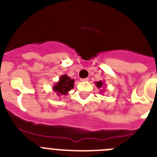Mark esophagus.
Returning <instances> with one entry per match:
<instances>
[{
	"label": "esophagus",
	"mask_w": 157,
	"mask_h": 157,
	"mask_svg": "<svg viewBox=\"0 0 157 157\" xmlns=\"http://www.w3.org/2000/svg\"><path fill=\"white\" fill-rule=\"evenodd\" d=\"M81 81H82V82H86V81H89V78H82Z\"/></svg>",
	"instance_id": "1"
}]
</instances>
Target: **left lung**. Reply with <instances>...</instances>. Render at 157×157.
Returning a JSON list of instances; mask_svg holds the SVG:
<instances>
[{
	"instance_id": "left-lung-1",
	"label": "left lung",
	"mask_w": 157,
	"mask_h": 157,
	"mask_svg": "<svg viewBox=\"0 0 157 157\" xmlns=\"http://www.w3.org/2000/svg\"><path fill=\"white\" fill-rule=\"evenodd\" d=\"M96 84H97V86L98 87V88H101V86H102V85H103V83H102V82H96Z\"/></svg>"
}]
</instances>
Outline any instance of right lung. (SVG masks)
Instances as JSON below:
<instances>
[{"mask_svg": "<svg viewBox=\"0 0 157 157\" xmlns=\"http://www.w3.org/2000/svg\"><path fill=\"white\" fill-rule=\"evenodd\" d=\"M74 79H71L67 75H62L59 81L55 84L53 90L57 92V95H66L67 93L74 88Z\"/></svg>", "mask_w": 157, "mask_h": 157, "instance_id": "right-lung-1", "label": "right lung"}]
</instances>
